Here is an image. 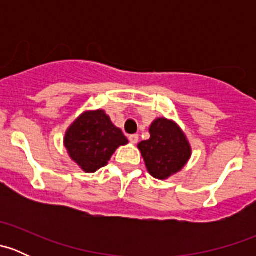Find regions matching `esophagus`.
Returning a JSON list of instances; mask_svg holds the SVG:
<instances>
[{"label":"esophagus","instance_id":"obj_1","mask_svg":"<svg viewBox=\"0 0 256 256\" xmlns=\"http://www.w3.org/2000/svg\"><path fill=\"white\" fill-rule=\"evenodd\" d=\"M128 140H130V142H132V144H138V134H132V135L128 136Z\"/></svg>","mask_w":256,"mask_h":256}]
</instances>
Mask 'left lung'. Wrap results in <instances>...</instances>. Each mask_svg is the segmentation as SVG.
Wrapping results in <instances>:
<instances>
[{"label":"left lung","mask_w":256,"mask_h":256,"mask_svg":"<svg viewBox=\"0 0 256 256\" xmlns=\"http://www.w3.org/2000/svg\"><path fill=\"white\" fill-rule=\"evenodd\" d=\"M151 138L138 144L147 171L166 180L180 171L190 157V146L180 128L167 118H157L150 128Z\"/></svg>","instance_id":"left-lung-1"}]
</instances>
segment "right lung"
Returning <instances> with one entry per match:
<instances>
[{
	"instance_id": "1",
	"label": "right lung",
	"mask_w": 256,
	"mask_h": 256,
	"mask_svg": "<svg viewBox=\"0 0 256 256\" xmlns=\"http://www.w3.org/2000/svg\"><path fill=\"white\" fill-rule=\"evenodd\" d=\"M128 142L122 131L114 125L102 110L80 115L64 138L69 156L88 174L106 166L116 148Z\"/></svg>"
}]
</instances>
